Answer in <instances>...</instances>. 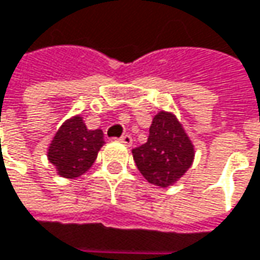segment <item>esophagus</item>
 <instances>
[{
	"label": "esophagus",
	"mask_w": 260,
	"mask_h": 260,
	"mask_svg": "<svg viewBox=\"0 0 260 260\" xmlns=\"http://www.w3.org/2000/svg\"><path fill=\"white\" fill-rule=\"evenodd\" d=\"M119 141L129 147V146H132V141H134V140H132V137H131L129 134H125V135H122V137L119 138Z\"/></svg>",
	"instance_id": "1"
}]
</instances>
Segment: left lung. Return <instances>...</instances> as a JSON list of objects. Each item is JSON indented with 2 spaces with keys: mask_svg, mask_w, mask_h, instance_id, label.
<instances>
[{
  "mask_svg": "<svg viewBox=\"0 0 260 260\" xmlns=\"http://www.w3.org/2000/svg\"><path fill=\"white\" fill-rule=\"evenodd\" d=\"M137 168L149 183L160 187L174 184L193 162V144L178 119L159 111L149 129L147 143L132 150Z\"/></svg>",
  "mask_w": 260,
  "mask_h": 260,
  "instance_id": "1",
  "label": "left lung"
}]
</instances>
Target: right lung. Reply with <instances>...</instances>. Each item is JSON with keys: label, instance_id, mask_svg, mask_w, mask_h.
I'll list each match as a JSON object with an SVG mask.
<instances>
[{"label": "right lung", "instance_id": "right-lung-1", "mask_svg": "<svg viewBox=\"0 0 260 260\" xmlns=\"http://www.w3.org/2000/svg\"><path fill=\"white\" fill-rule=\"evenodd\" d=\"M104 143L103 131L87 129L82 117L74 116L58 129L49 146L47 157L60 177H80L92 167Z\"/></svg>", "mask_w": 260, "mask_h": 260}]
</instances>
